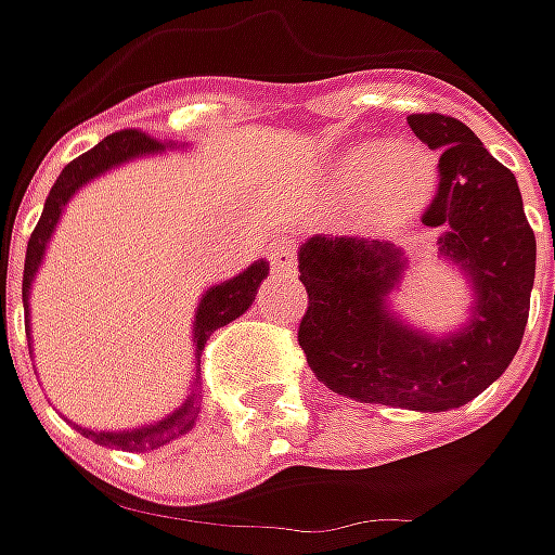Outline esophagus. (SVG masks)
I'll list each match as a JSON object with an SVG mask.
<instances>
[{"label": "esophagus", "mask_w": 555, "mask_h": 555, "mask_svg": "<svg viewBox=\"0 0 555 555\" xmlns=\"http://www.w3.org/2000/svg\"><path fill=\"white\" fill-rule=\"evenodd\" d=\"M268 262L274 271H293L296 268V246L287 237H281V241H274L271 249H268Z\"/></svg>", "instance_id": "34e87169"}]
</instances>
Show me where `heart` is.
Instances as JSON below:
<instances>
[{"label": "heart", "instance_id": "1", "mask_svg": "<svg viewBox=\"0 0 555 555\" xmlns=\"http://www.w3.org/2000/svg\"><path fill=\"white\" fill-rule=\"evenodd\" d=\"M343 179L354 194L373 188V203L383 212L401 216L414 206L433 179V160L408 141L395 144H358L343 160Z\"/></svg>", "mask_w": 555, "mask_h": 555}]
</instances>
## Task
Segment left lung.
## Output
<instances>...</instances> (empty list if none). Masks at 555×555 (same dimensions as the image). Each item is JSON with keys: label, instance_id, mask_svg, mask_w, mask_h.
I'll return each instance as SVG.
<instances>
[{"label": "left lung", "instance_id": "obj_1", "mask_svg": "<svg viewBox=\"0 0 555 555\" xmlns=\"http://www.w3.org/2000/svg\"><path fill=\"white\" fill-rule=\"evenodd\" d=\"M423 144L441 151L438 188L423 212L438 253L457 262L476 293L469 324L429 336L389 311L401 249L371 237L314 234L299 249L309 309L299 346L333 392L408 411H451L481 395L522 346L538 244L516 176L469 126L444 114H411Z\"/></svg>", "mask_w": 555, "mask_h": 555}]
</instances>
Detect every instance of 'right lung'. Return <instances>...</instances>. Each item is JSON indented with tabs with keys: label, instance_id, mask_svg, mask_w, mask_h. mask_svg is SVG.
<instances>
[{
	"label": "right lung",
	"instance_id": "add662e5",
	"mask_svg": "<svg viewBox=\"0 0 555 555\" xmlns=\"http://www.w3.org/2000/svg\"><path fill=\"white\" fill-rule=\"evenodd\" d=\"M163 147H166L163 141L144 135L141 129H122V132H114V135H107L104 141H98L92 151L79 154L76 160H70L61 169L57 182L52 184V191H49V197H46V209H42L39 222L33 228L30 241H27V262H24V318H27V327H30V306H27V299H30L33 278H36V271H39V262H42V256H46V246L52 241L54 224L61 219L67 201L74 197L82 184L98 179L101 172L114 169L119 163L135 160L141 154H157ZM266 274L268 262L259 259V262H253L246 271H241L237 278H231V281H224V284H216V287H209L203 293L201 306H197V318H194V358H197V364H201L203 346H206V339L212 336V331L231 324L234 318H241V314L256 302V289L266 281ZM197 379H201V376H197ZM197 414H201V386L194 383V389L184 398L182 408L172 411L169 416H163V420H157V423H151V426L122 429V433H95V429H82V426H76V429L86 438H92L95 444L141 454V451H154V448H160L166 441L184 436V433L194 426Z\"/></svg>",
	"mask_w": 555,
	"mask_h": 555
}]
</instances>
